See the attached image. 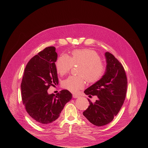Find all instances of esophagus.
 <instances>
[{
	"label": "esophagus",
	"mask_w": 148,
	"mask_h": 148,
	"mask_svg": "<svg viewBox=\"0 0 148 148\" xmlns=\"http://www.w3.org/2000/svg\"><path fill=\"white\" fill-rule=\"evenodd\" d=\"M73 97L74 98H79V96L77 95V94H73Z\"/></svg>",
	"instance_id": "esophagus-1"
}]
</instances>
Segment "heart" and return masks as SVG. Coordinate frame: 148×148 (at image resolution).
Instances as JSON below:
<instances>
[{
	"mask_svg": "<svg viewBox=\"0 0 148 148\" xmlns=\"http://www.w3.org/2000/svg\"><path fill=\"white\" fill-rule=\"evenodd\" d=\"M101 60V57L95 51L87 49L73 51L71 58L66 54H61L56 63V70L60 75L68 73L73 65H80L77 71L80 76L65 79L62 83V87L71 92H77L84 86V77L90 83L98 82L106 69V65Z\"/></svg>",
	"mask_w": 148,
	"mask_h": 148,
	"instance_id": "obj_1",
	"label": "heart"
}]
</instances>
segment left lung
Masks as SVG:
<instances>
[{
    "label": "left lung",
    "mask_w": 148,
    "mask_h": 148,
    "mask_svg": "<svg viewBox=\"0 0 148 148\" xmlns=\"http://www.w3.org/2000/svg\"><path fill=\"white\" fill-rule=\"evenodd\" d=\"M106 73L98 82L85 90L89 96L97 95L98 99L83 113L92 124L101 127L110 123L119 112L127 94V81L123 66L115 56L106 52Z\"/></svg>",
    "instance_id": "1"
}]
</instances>
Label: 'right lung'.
I'll use <instances>...</instances> for the list:
<instances>
[{
    "instance_id": "1",
    "label": "right lung",
    "mask_w": 148,
    "mask_h": 148,
    "mask_svg": "<svg viewBox=\"0 0 148 148\" xmlns=\"http://www.w3.org/2000/svg\"><path fill=\"white\" fill-rule=\"evenodd\" d=\"M54 47H49L33 56L27 64L21 83L22 101L26 111L35 123L46 126L57 119L72 98L67 90L49 94L51 85L58 84Z\"/></svg>"
}]
</instances>
